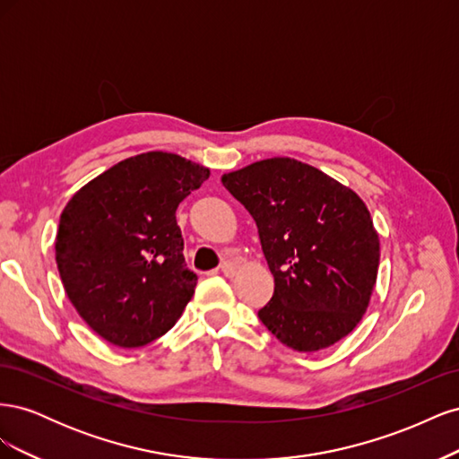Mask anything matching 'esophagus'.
I'll use <instances>...</instances> for the list:
<instances>
[{
  "label": "esophagus",
  "mask_w": 459,
  "mask_h": 459,
  "mask_svg": "<svg viewBox=\"0 0 459 459\" xmlns=\"http://www.w3.org/2000/svg\"><path fill=\"white\" fill-rule=\"evenodd\" d=\"M220 272L224 273L226 277H231L233 273H235V262H231V260H224L220 264Z\"/></svg>",
  "instance_id": "obj_1"
}]
</instances>
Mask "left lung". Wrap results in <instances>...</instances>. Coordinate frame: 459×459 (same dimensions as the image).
I'll return each mask as SVG.
<instances>
[{
    "mask_svg": "<svg viewBox=\"0 0 459 459\" xmlns=\"http://www.w3.org/2000/svg\"><path fill=\"white\" fill-rule=\"evenodd\" d=\"M256 221L273 295L260 322L285 346L316 352L358 325L379 268V235L356 193L295 159L221 176Z\"/></svg>",
    "mask_w": 459,
    "mask_h": 459,
    "instance_id": "obj_1",
    "label": "left lung"
}]
</instances>
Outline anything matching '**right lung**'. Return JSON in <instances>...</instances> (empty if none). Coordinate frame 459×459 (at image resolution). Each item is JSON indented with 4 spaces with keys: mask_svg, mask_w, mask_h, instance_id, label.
Returning a JSON list of instances; mask_svg holds the SVG:
<instances>
[{
    "mask_svg": "<svg viewBox=\"0 0 459 459\" xmlns=\"http://www.w3.org/2000/svg\"><path fill=\"white\" fill-rule=\"evenodd\" d=\"M211 172L172 152L115 164L68 201L55 258L82 319L122 349L162 337L195 293L176 208Z\"/></svg>",
    "mask_w": 459,
    "mask_h": 459,
    "instance_id": "right-lung-1",
    "label": "right lung"
}]
</instances>
